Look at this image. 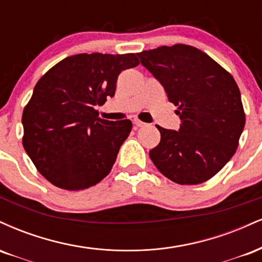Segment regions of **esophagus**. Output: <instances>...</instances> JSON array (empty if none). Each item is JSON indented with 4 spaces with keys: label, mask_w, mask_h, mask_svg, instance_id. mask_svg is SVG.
Wrapping results in <instances>:
<instances>
[{
    "label": "esophagus",
    "mask_w": 262,
    "mask_h": 262,
    "mask_svg": "<svg viewBox=\"0 0 262 262\" xmlns=\"http://www.w3.org/2000/svg\"><path fill=\"white\" fill-rule=\"evenodd\" d=\"M134 124L137 126V127H142V126H144L146 124H144V122H142L141 121V120H138V119H134Z\"/></svg>",
    "instance_id": "esophagus-1"
}]
</instances>
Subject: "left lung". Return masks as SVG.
Masks as SVG:
<instances>
[{
    "label": "left lung",
    "instance_id": "obj_1",
    "mask_svg": "<svg viewBox=\"0 0 262 262\" xmlns=\"http://www.w3.org/2000/svg\"><path fill=\"white\" fill-rule=\"evenodd\" d=\"M142 66L178 106V131L157 126L161 142L149 150L161 173L180 185L211 179L238 148L245 125L241 91L230 73L193 46H161L137 54Z\"/></svg>",
    "mask_w": 262,
    "mask_h": 262
}]
</instances>
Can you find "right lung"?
<instances>
[{"label": "right lung", "instance_id": "1", "mask_svg": "<svg viewBox=\"0 0 262 262\" xmlns=\"http://www.w3.org/2000/svg\"><path fill=\"white\" fill-rule=\"evenodd\" d=\"M138 63L135 54H78L36 83L21 116L23 147L52 185L77 191L110 173L132 124L100 119L95 106L114 97L120 72Z\"/></svg>", "mask_w": 262, "mask_h": 262}]
</instances>
